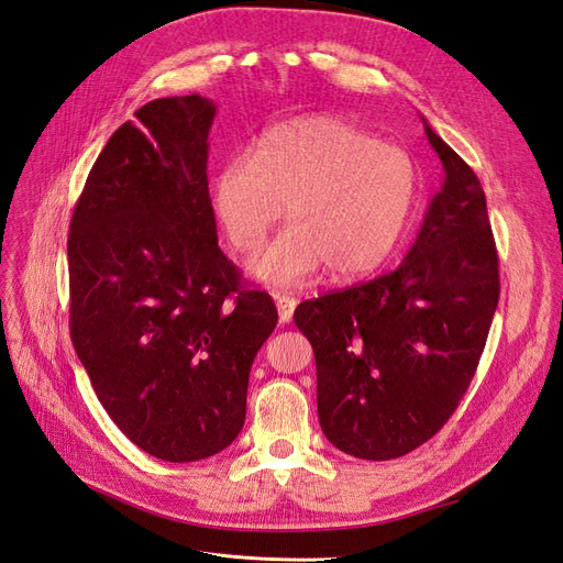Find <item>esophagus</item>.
<instances>
[{
    "label": "esophagus",
    "mask_w": 563,
    "mask_h": 563,
    "mask_svg": "<svg viewBox=\"0 0 563 563\" xmlns=\"http://www.w3.org/2000/svg\"><path fill=\"white\" fill-rule=\"evenodd\" d=\"M274 299H276V308H278V320L283 324H287L289 320H292V316H295L297 299L289 297V295H283V292H276Z\"/></svg>",
    "instance_id": "1"
}]
</instances>
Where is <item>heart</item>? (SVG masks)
<instances>
[{
    "label": "heart",
    "mask_w": 563,
    "mask_h": 563,
    "mask_svg": "<svg viewBox=\"0 0 563 563\" xmlns=\"http://www.w3.org/2000/svg\"><path fill=\"white\" fill-rule=\"evenodd\" d=\"M415 159L336 115L266 130L255 155L220 164L213 211L236 250H253L285 206L289 224L250 257V276L299 285L329 266L336 278L380 268L404 241L420 201Z\"/></svg>",
    "instance_id": "b5f03b06"
}]
</instances>
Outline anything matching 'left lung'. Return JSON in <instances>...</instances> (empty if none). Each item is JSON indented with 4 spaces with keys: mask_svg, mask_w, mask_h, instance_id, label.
<instances>
[{
    "mask_svg": "<svg viewBox=\"0 0 563 563\" xmlns=\"http://www.w3.org/2000/svg\"><path fill=\"white\" fill-rule=\"evenodd\" d=\"M422 122L445 178L399 268L295 310L316 352L327 441L368 462L408 454L450 420L498 303L483 185Z\"/></svg>",
    "mask_w": 563,
    "mask_h": 563,
    "instance_id": "1",
    "label": "left lung"
}]
</instances>
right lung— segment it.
Segmentation results:
<instances>
[{"label":"right lung","mask_w":563,"mask_h":563,"mask_svg":"<svg viewBox=\"0 0 563 563\" xmlns=\"http://www.w3.org/2000/svg\"><path fill=\"white\" fill-rule=\"evenodd\" d=\"M201 95L153 99L99 153L69 227V329L103 410L164 462L232 445L250 368L276 329L218 247Z\"/></svg>","instance_id":"obj_1"}]
</instances>
